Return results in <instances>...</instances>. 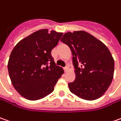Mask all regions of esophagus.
I'll use <instances>...</instances> for the list:
<instances>
[{
	"mask_svg": "<svg viewBox=\"0 0 121 121\" xmlns=\"http://www.w3.org/2000/svg\"><path fill=\"white\" fill-rule=\"evenodd\" d=\"M64 70H65V72H67V71L69 70V66H66L65 67H64Z\"/></svg>",
	"mask_w": 121,
	"mask_h": 121,
	"instance_id": "obj_1",
	"label": "esophagus"
}]
</instances>
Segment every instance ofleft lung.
<instances>
[{"label":"left lung","instance_id":"1","mask_svg":"<svg viewBox=\"0 0 121 121\" xmlns=\"http://www.w3.org/2000/svg\"><path fill=\"white\" fill-rule=\"evenodd\" d=\"M60 40L73 54L76 78L69 83L70 92L85 100L100 98L111 84L114 74L115 61L108 48L82 30L66 32Z\"/></svg>","mask_w":121,"mask_h":121}]
</instances>
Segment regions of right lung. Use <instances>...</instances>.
<instances>
[{
	"instance_id": "1",
	"label": "right lung",
	"mask_w": 121,
	"mask_h": 121,
	"mask_svg": "<svg viewBox=\"0 0 121 121\" xmlns=\"http://www.w3.org/2000/svg\"><path fill=\"white\" fill-rule=\"evenodd\" d=\"M62 35L41 29L21 40L14 47L8 62L9 74L14 88L25 99L39 100L54 91L64 70L56 65L51 51Z\"/></svg>"
}]
</instances>
